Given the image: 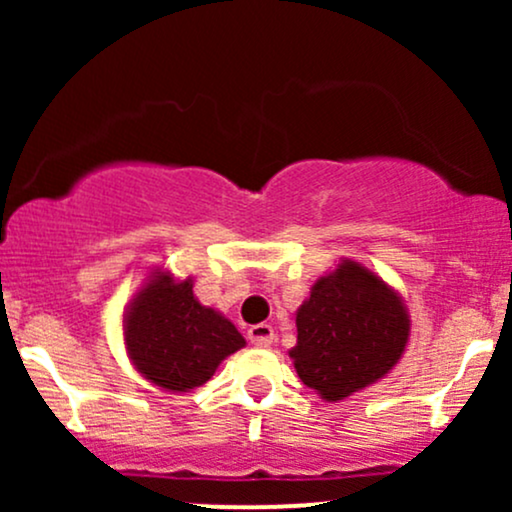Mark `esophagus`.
I'll list each match as a JSON object with an SVG mask.
<instances>
[{
  "label": "esophagus",
  "instance_id": "1",
  "mask_svg": "<svg viewBox=\"0 0 512 512\" xmlns=\"http://www.w3.org/2000/svg\"><path fill=\"white\" fill-rule=\"evenodd\" d=\"M248 339L257 346H269L274 342V327L262 322V325H252L248 330Z\"/></svg>",
  "mask_w": 512,
  "mask_h": 512
}]
</instances>
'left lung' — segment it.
<instances>
[{"label": "left lung", "mask_w": 512, "mask_h": 512, "mask_svg": "<svg viewBox=\"0 0 512 512\" xmlns=\"http://www.w3.org/2000/svg\"><path fill=\"white\" fill-rule=\"evenodd\" d=\"M293 366L327 402L375 383L402 356L409 317L397 293L356 262L322 276L296 315Z\"/></svg>", "instance_id": "obj_1"}]
</instances>
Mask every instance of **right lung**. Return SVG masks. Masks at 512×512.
<instances>
[{
    "label": "right lung",
    "mask_w": 512,
    "mask_h": 512,
    "mask_svg": "<svg viewBox=\"0 0 512 512\" xmlns=\"http://www.w3.org/2000/svg\"><path fill=\"white\" fill-rule=\"evenodd\" d=\"M127 351L151 383L173 392L204 385L245 339L226 317L192 296L190 279L158 274L134 298L125 320Z\"/></svg>",
    "instance_id": "obj_1"
}]
</instances>
